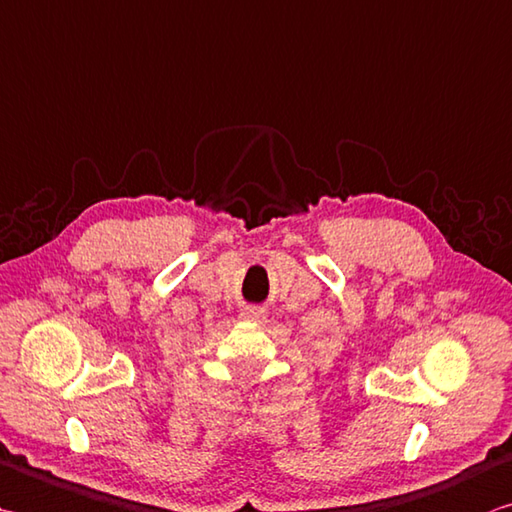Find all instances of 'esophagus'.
<instances>
[{
  "label": "esophagus",
  "mask_w": 512,
  "mask_h": 512,
  "mask_svg": "<svg viewBox=\"0 0 512 512\" xmlns=\"http://www.w3.org/2000/svg\"><path fill=\"white\" fill-rule=\"evenodd\" d=\"M266 311L259 309V306H248V309L241 311V320L246 322H264Z\"/></svg>",
  "instance_id": "34e87169"
}]
</instances>
